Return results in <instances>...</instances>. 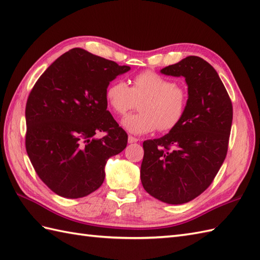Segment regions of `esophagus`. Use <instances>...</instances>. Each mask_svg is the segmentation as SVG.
<instances>
[{
  "mask_svg": "<svg viewBox=\"0 0 260 260\" xmlns=\"http://www.w3.org/2000/svg\"><path fill=\"white\" fill-rule=\"evenodd\" d=\"M136 142H138V138H136V137H134V136H132V135L128 136V143H129V144L136 143Z\"/></svg>",
  "mask_w": 260,
  "mask_h": 260,
  "instance_id": "obj_1",
  "label": "esophagus"
}]
</instances>
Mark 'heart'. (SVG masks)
<instances>
[{
    "mask_svg": "<svg viewBox=\"0 0 260 260\" xmlns=\"http://www.w3.org/2000/svg\"><path fill=\"white\" fill-rule=\"evenodd\" d=\"M105 99L112 110L124 116L137 102L140 114L123 119V126L133 134H147L155 129L170 132L184 118L188 106V90L171 78L153 71H144L132 80V86L122 80L113 81L105 89Z\"/></svg>",
    "mask_w": 260,
    "mask_h": 260,
    "instance_id": "b5f03b06",
    "label": "heart"
}]
</instances>
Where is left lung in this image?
Masks as SVG:
<instances>
[{
	"label": "left lung",
	"mask_w": 260,
	"mask_h": 260,
	"mask_svg": "<svg viewBox=\"0 0 260 260\" xmlns=\"http://www.w3.org/2000/svg\"><path fill=\"white\" fill-rule=\"evenodd\" d=\"M160 72L185 77L188 106L178 126L143 143L141 180L149 195L178 205L206 190L224 162L233 104L217 72L202 57L187 56Z\"/></svg>",
	"instance_id": "obj_1"
}]
</instances>
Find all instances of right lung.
<instances>
[{
    "mask_svg": "<svg viewBox=\"0 0 260 260\" xmlns=\"http://www.w3.org/2000/svg\"><path fill=\"white\" fill-rule=\"evenodd\" d=\"M127 71L72 48L34 84L25 107V147L38 176L58 196L81 198L100 188L107 159L127 145L105 99L110 82ZM98 131L107 134L98 140Z\"/></svg>",
    "mask_w": 260,
    "mask_h": 260,
    "instance_id": "1",
    "label": "right lung"
}]
</instances>
